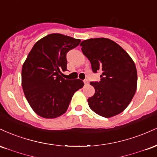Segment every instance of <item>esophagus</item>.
Here are the masks:
<instances>
[{
	"mask_svg": "<svg viewBox=\"0 0 157 157\" xmlns=\"http://www.w3.org/2000/svg\"><path fill=\"white\" fill-rule=\"evenodd\" d=\"M83 82L85 85H88V83H89V80H88L87 79H86V80H83Z\"/></svg>",
	"mask_w": 157,
	"mask_h": 157,
	"instance_id": "obj_1",
	"label": "esophagus"
}]
</instances>
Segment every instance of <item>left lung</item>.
Returning a JSON list of instances; mask_svg holds the SVG:
<instances>
[{
	"instance_id": "1",
	"label": "left lung",
	"mask_w": 157,
	"mask_h": 157,
	"mask_svg": "<svg viewBox=\"0 0 157 157\" xmlns=\"http://www.w3.org/2000/svg\"><path fill=\"white\" fill-rule=\"evenodd\" d=\"M93 72L100 71V82H91L95 93L88 99L90 109L100 116L109 118L119 114L129 105L137 86L134 60L114 41L91 38L80 44Z\"/></svg>"
}]
</instances>
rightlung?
<instances>
[{"label":"right lung","instance_id":"obj_1","mask_svg":"<svg viewBox=\"0 0 157 157\" xmlns=\"http://www.w3.org/2000/svg\"><path fill=\"white\" fill-rule=\"evenodd\" d=\"M80 39L54 33L35 43L22 67V87L31 108L40 117L54 119L67 111L74 94L84 86L82 80H65L66 54Z\"/></svg>","mask_w":157,"mask_h":157}]
</instances>
